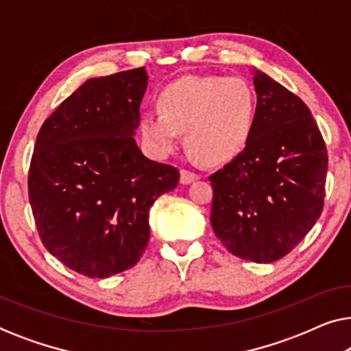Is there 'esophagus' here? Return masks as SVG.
<instances>
[{
	"mask_svg": "<svg viewBox=\"0 0 351 351\" xmlns=\"http://www.w3.org/2000/svg\"><path fill=\"white\" fill-rule=\"evenodd\" d=\"M198 179H199V176L193 171H189V169H182L180 171V182H182V184H185V185L191 184V182H195Z\"/></svg>",
	"mask_w": 351,
	"mask_h": 351,
	"instance_id": "obj_1",
	"label": "esophagus"
}]
</instances>
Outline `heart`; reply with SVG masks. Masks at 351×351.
Instances as JSON below:
<instances>
[{
	"mask_svg": "<svg viewBox=\"0 0 351 351\" xmlns=\"http://www.w3.org/2000/svg\"><path fill=\"white\" fill-rule=\"evenodd\" d=\"M158 110L141 117V132L156 155L179 145V132L191 153L209 165L232 160L247 145L257 117L251 84L234 76H184L158 94Z\"/></svg>",
	"mask_w": 351,
	"mask_h": 351,
	"instance_id": "b5f03b06",
	"label": "heart"
}]
</instances>
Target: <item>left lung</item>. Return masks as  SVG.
<instances>
[{
	"label": "left lung",
	"instance_id": "8db88e82",
	"mask_svg": "<svg viewBox=\"0 0 351 351\" xmlns=\"http://www.w3.org/2000/svg\"><path fill=\"white\" fill-rule=\"evenodd\" d=\"M256 126L244 150L209 176L210 225L233 256L270 263L313 228L324 206L328 150L304 100L254 70Z\"/></svg>",
	"mask_w": 351,
	"mask_h": 351
}]
</instances>
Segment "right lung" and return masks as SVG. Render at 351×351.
<instances>
[{"mask_svg": "<svg viewBox=\"0 0 351 351\" xmlns=\"http://www.w3.org/2000/svg\"><path fill=\"white\" fill-rule=\"evenodd\" d=\"M143 66L90 78L43 123L28 198L45 247L80 275L108 278L136 265L150 238L148 210L179 184L177 167L136 143Z\"/></svg>", "mask_w": 351, "mask_h": 351, "instance_id": "1", "label": "right lung"}]
</instances>
